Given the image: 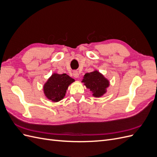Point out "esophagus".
<instances>
[{"mask_svg":"<svg viewBox=\"0 0 157 157\" xmlns=\"http://www.w3.org/2000/svg\"><path fill=\"white\" fill-rule=\"evenodd\" d=\"M73 77H74L75 78H78V77H79V73H78V71H73Z\"/></svg>","mask_w":157,"mask_h":157,"instance_id":"obj_1","label":"esophagus"}]
</instances>
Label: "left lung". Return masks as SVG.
Masks as SVG:
<instances>
[{"instance_id":"left-lung-1","label":"left lung","mask_w":157,"mask_h":157,"mask_svg":"<svg viewBox=\"0 0 157 157\" xmlns=\"http://www.w3.org/2000/svg\"><path fill=\"white\" fill-rule=\"evenodd\" d=\"M82 82L90 89L94 97L102 96L107 92V88L109 86V80L98 71L86 73L84 76Z\"/></svg>"}]
</instances>
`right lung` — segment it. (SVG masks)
Listing matches in <instances>:
<instances>
[{"mask_svg": "<svg viewBox=\"0 0 157 157\" xmlns=\"http://www.w3.org/2000/svg\"><path fill=\"white\" fill-rule=\"evenodd\" d=\"M75 80L67 74L54 73L44 85V93L50 100L58 102L65 97L69 86Z\"/></svg>", "mask_w": 157, "mask_h": 157, "instance_id": "add662e5", "label": "right lung"}]
</instances>
